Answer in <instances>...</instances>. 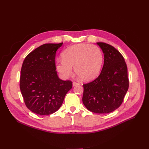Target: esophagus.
Returning <instances> with one entry per match:
<instances>
[{
	"label": "esophagus",
	"mask_w": 149,
	"mask_h": 149,
	"mask_svg": "<svg viewBox=\"0 0 149 149\" xmlns=\"http://www.w3.org/2000/svg\"><path fill=\"white\" fill-rule=\"evenodd\" d=\"M77 85H79V83L76 82H73V87L76 86H77Z\"/></svg>",
	"instance_id": "1"
}]
</instances>
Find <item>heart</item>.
I'll return each instance as SVG.
<instances>
[{
    "label": "heart",
    "mask_w": 149,
    "mask_h": 149,
    "mask_svg": "<svg viewBox=\"0 0 149 149\" xmlns=\"http://www.w3.org/2000/svg\"><path fill=\"white\" fill-rule=\"evenodd\" d=\"M62 59L55 65L60 75L67 79L73 73V67L77 76L83 81L93 79L100 73L103 62L100 48L95 45L79 44L70 46L62 53Z\"/></svg>",
    "instance_id": "heart-1"
}]
</instances>
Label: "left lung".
I'll return each instance as SVG.
<instances>
[{"label":"left lung","instance_id":"1","mask_svg":"<svg viewBox=\"0 0 149 149\" xmlns=\"http://www.w3.org/2000/svg\"><path fill=\"white\" fill-rule=\"evenodd\" d=\"M104 54V65L97 78L84 84L82 102L90 111L109 113L121 105L129 88L127 67L123 55L113 46L97 42Z\"/></svg>","mask_w":149,"mask_h":149}]
</instances>
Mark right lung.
<instances>
[{"label":"right lung","mask_w":149,"mask_h":149,"mask_svg":"<svg viewBox=\"0 0 149 149\" xmlns=\"http://www.w3.org/2000/svg\"><path fill=\"white\" fill-rule=\"evenodd\" d=\"M63 44H45L28 54L20 71V89L26 107L40 115H50L61 107L72 82L59 78L56 53Z\"/></svg>","instance_id":"1"}]
</instances>
